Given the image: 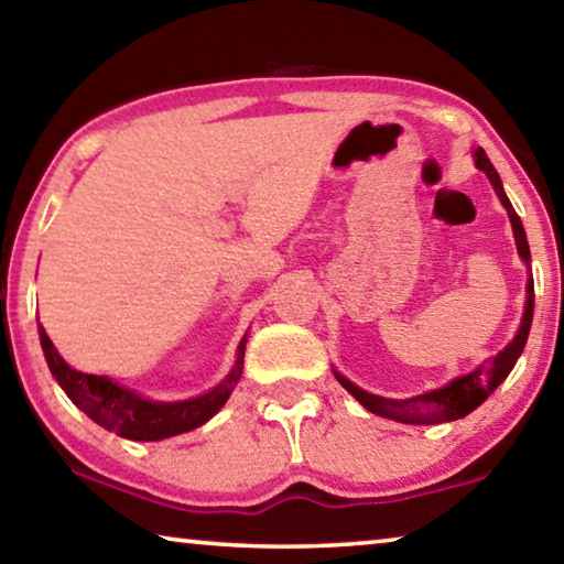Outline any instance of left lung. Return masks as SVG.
<instances>
[{"label": "left lung", "mask_w": 564, "mask_h": 564, "mask_svg": "<svg viewBox=\"0 0 564 564\" xmlns=\"http://www.w3.org/2000/svg\"><path fill=\"white\" fill-rule=\"evenodd\" d=\"M475 158H477V167L485 170L489 183L495 185V193L499 195V200H502V205L507 208L509 220H512L517 250H520V256L524 258L527 263H530V246H527L522 220H520V216H517L512 203H509V198L505 195L502 181H499L495 165L489 163V158L481 148L477 150ZM532 291H534V285H532V279H530V283H527L524 318H522L520 330H517V336L512 338V344L502 348V351H499L491 361L481 364L479 369L467 373V377H459V379H454L452 383H446L444 389L429 391V394L414 397V399L397 401V399L373 397V394H369V391L354 387V383L344 379L338 371H334L336 379L346 391H351V394L359 399L361 404L371 411V414L394 419V422H401V424H442V422H454V419L467 416L469 411H475L481 404V401H485L491 394V391H495L499 383L507 379V373L514 369L517 359H520L522 348L527 344V336H530V326H532V311H534Z\"/></svg>", "instance_id": "1"}]
</instances>
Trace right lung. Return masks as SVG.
<instances>
[{"instance_id":"right-lung-1","label":"right lung","mask_w":564,"mask_h":564,"mask_svg":"<svg viewBox=\"0 0 564 564\" xmlns=\"http://www.w3.org/2000/svg\"><path fill=\"white\" fill-rule=\"evenodd\" d=\"M40 341L52 377L59 381V387L65 389V394L69 399H73V404L77 409H83L95 424L110 429V432L132 442L167 440V436L191 432V429L208 422V419L226 404L230 391H234L236 383L240 381L246 356L243 338L238 346V359L234 371H230L228 379L218 383L216 389L198 399L175 401V404H158V401L138 397L135 391L118 387V383H112L110 379L69 369V366L62 361V356L55 351V344L50 341L47 330L42 328V324Z\"/></svg>"}]
</instances>
